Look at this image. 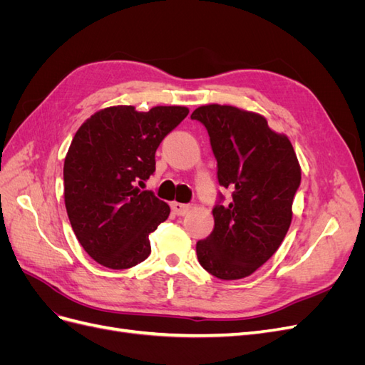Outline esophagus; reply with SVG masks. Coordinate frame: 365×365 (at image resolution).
I'll return each instance as SVG.
<instances>
[{
  "mask_svg": "<svg viewBox=\"0 0 365 365\" xmlns=\"http://www.w3.org/2000/svg\"><path fill=\"white\" fill-rule=\"evenodd\" d=\"M173 213L178 216H184L190 212V205L189 204H181V202H172L170 204Z\"/></svg>",
  "mask_w": 365,
  "mask_h": 365,
  "instance_id": "obj_1",
  "label": "esophagus"
}]
</instances>
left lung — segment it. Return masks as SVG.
<instances>
[{"mask_svg": "<svg viewBox=\"0 0 365 365\" xmlns=\"http://www.w3.org/2000/svg\"><path fill=\"white\" fill-rule=\"evenodd\" d=\"M217 163L215 227L196 242L201 267L217 279L248 277L277 251L292 220L302 170L288 137L275 134L264 117L235 106L207 105L193 111Z\"/></svg>", "mask_w": 365, "mask_h": 365, "instance_id": "obj_1", "label": "left lung"}]
</instances>
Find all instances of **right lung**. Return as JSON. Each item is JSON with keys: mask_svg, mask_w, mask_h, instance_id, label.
Instances as JSON below:
<instances>
[{"mask_svg": "<svg viewBox=\"0 0 365 365\" xmlns=\"http://www.w3.org/2000/svg\"><path fill=\"white\" fill-rule=\"evenodd\" d=\"M189 114L185 106H111L76 132L63 163V196L77 240L97 263L126 269L150 254L149 235L170 208L140 190L155 172L164 137Z\"/></svg>", "mask_w": 365, "mask_h": 365, "instance_id": "1", "label": "right lung"}]
</instances>
